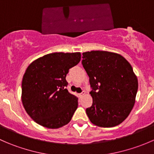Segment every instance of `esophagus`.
I'll return each mask as SVG.
<instances>
[{"mask_svg": "<svg viewBox=\"0 0 154 154\" xmlns=\"http://www.w3.org/2000/svg\"><path fill=\"white\" fill-rule=\"evenodd\" d=\"M84 94H85V91H82L81 93H80V94H79V95H80V97H81V96H83Z\"/></svg>", "mask_w": 154, "mask_h": 154, "instance_id": "34e87169", "label": "esophagus"}]
</instances>
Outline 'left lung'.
I'll return each mask as SVG.
<instances>
[{
	"mask_svg": "<svg viewBox=\"0 0 154 154\" xmlns=\"http://www.w3.org/2000/svg\"><path fill=\"white\" fill-rule=\"evenodd\" d=\"M82 65L92 88V105L86 109L89 120L101 127L120 125L131 112L137 94L132 66L120 54L103 51L83 53Z\"/></svg>",
	"mask_w": 154,
	"mask_h": 154,
	"instance_id": "8db88e82",
	"label": "left lung"
}]
</instances>
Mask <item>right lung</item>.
Returning a JSON list of instances; mask_svg holds the SVG:
<instances>
[{
	"mask_svg": "<svg viewBox=\"0 0 154 154\" xmlns=\"http://www.w3.org/2000/svg\"><path fill=\"white\" fill-rule=\"evenodd\" d=\"M80 53H52L32 62L24 74L22 103L38 125L56 129L69 123L78 98L68 92L66 75L80 61Z\"/></svg>",
	"mask_w": 154,
	"mask_h": 154,
	"instance_id": "obj_1",
	"label": "right lung"
}]
</instances>
